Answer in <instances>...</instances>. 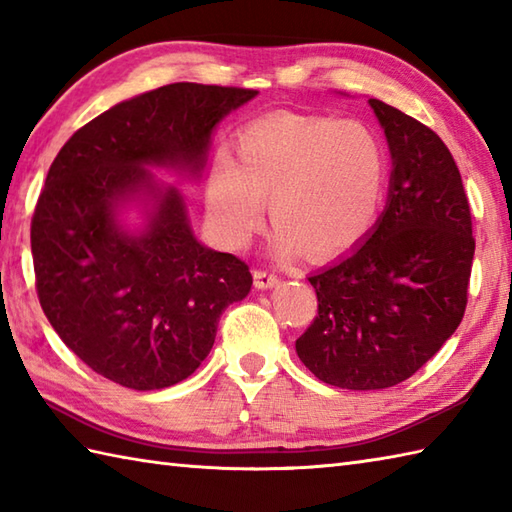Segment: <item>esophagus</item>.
<instances>
[{
	"label": "esophagus",
	"mask_w": 512,
	"mask_h": 512,
	"mask_svg": "<svg viewBox=\"0 0 512 512\" xmlns=\"http://www.w3.org/2000/svg\"><path fill=\"white\" fill-rule=\"evenodd\" d=\"M279 284V277L273 273H266V270H255V288L257 290H268Z\"/></svg>",
	"instance_id": "1"
}]
</instances>
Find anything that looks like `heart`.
<instances>
[{
  "mask_svg": "<svg viewBox=\"0 0 512 512\" xmlns=\"http://www.w3.org/2000/svg\"><path fill=\"white\" fill-rule=\"evenodd\" d=\"M237 162L220 151L206 178V211L224 242L239 248L264 222L277 224L273 250L290 259L306 248L330 259L372 233L387 176L383 143L363 123L273 114L246 125Z\"/></svg>",
  "mask_w": 512,
  "mask_h": 512,
  "instance_id": "obj_1",
  "label": "heart"
}]
</instances>
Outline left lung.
<instances>
[{
    "mask_svg": "<svg viewBox=\"0 0 512 512\" xmlns=\"http://www.w3.org/2000/svg\"><path fill=\"white\" fill-rule=\"evenodd\" d=\"M391 176L361 244L310 275L319 317L295 347L310 372L372 391L413 376L458 330L475 239L458 165L436 132L378 99Z\"/></svg>",
    "mask_w": 512,
    "mask_h": 512,
    "instance_id": "obj_1",
    "label": "left lung"
}]
</instances>
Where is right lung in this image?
Masks as SVG:
<instances>
[{
	"label": "right lung",
	"mask_w": 512,
	"mask_h": 512,
	"mask_svg": "<svg viewBox=\"0 0 512 512\" xmlns=\"http://www.w3.org/2000/svg\"><path fill=\"white\" fill-rule=\"evenodd\" d=\"M257 94L171 83L110 107L54 158L30 228L39 303L96 374L138 391L180 383L250 292L248 266L200 242L154 169L198 182L215 127Z\"/></svg>",
	"instance_id": "add662e5"
}]
</instances>
